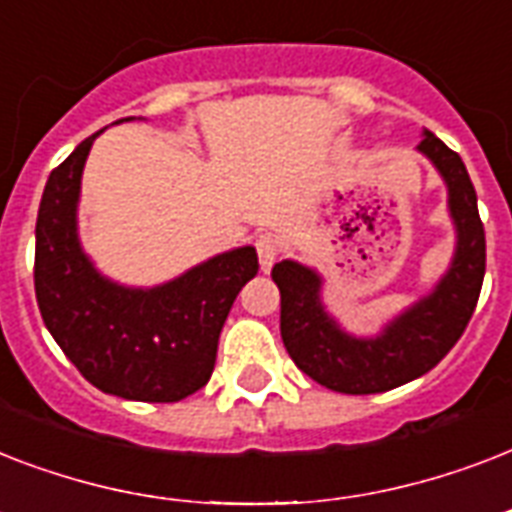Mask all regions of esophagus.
I'll return each instance as SVG.
<instances>
[{
	"label": "esophagus",
	"instance_id": "obj_1",
	"mask_svg": "<svg viewBox=\"0 0 512 512\" xmlns=\"http://www.w3.org/2000/svg\"><path fill=\"white\" fill-rule=\"evenodd\" d=\"M257 255H260V265L268 271L273 265V260L279 257V241L273 239V236H260V239H257Z\"/></svg>",
	"mask_w": 512,
	"mask_h": 512
}]
</instances>
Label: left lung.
<instances>
[{
	"label": "left lung",
	"instance_id": "8db88e82",
	"mask_svg": "<svg viewBox=\"0 0 512 512\" xmlns=\"http://www.w3.org/2000/svg\"><path fill=\"white\" fill-rule=\"evenodd\" d=\"M417 154L446 185L454 228L449 268L428 295L385 321L377 335H353L324 303V276L316 268L281 260L273 281L281 292V340L300 372L337 393H385L430 372L460 340L476 311L486 271V236L476 188L465 164L433 132H422Z\"/></svg>",
	"mask_w": 512,
	"mask_h": 512
}]
</instances>
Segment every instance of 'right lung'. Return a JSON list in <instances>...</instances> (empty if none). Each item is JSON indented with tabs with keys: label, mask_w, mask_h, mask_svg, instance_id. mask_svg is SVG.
<instances>
[{
	"label": "right lung",
	"mask_w": 512,
	"mask_h": 512,
	"mask_svg": "<svg viewBox=\"0 0 512 512\" xmlns=\"http://www.w3.org/2000/svg\"><path fill=\"white\" fill-rule=\"evenodd\" d=\"M100 132L82 140L44 185L36 303L84 380L127 401L172 404L212 377L217 340L236 295L255 279L257 252L228 249L156 287H127L100 273L79 239L82 172Z\"/></svg>",
	"instance_id": "right-lung-1"
}]
</instances>
